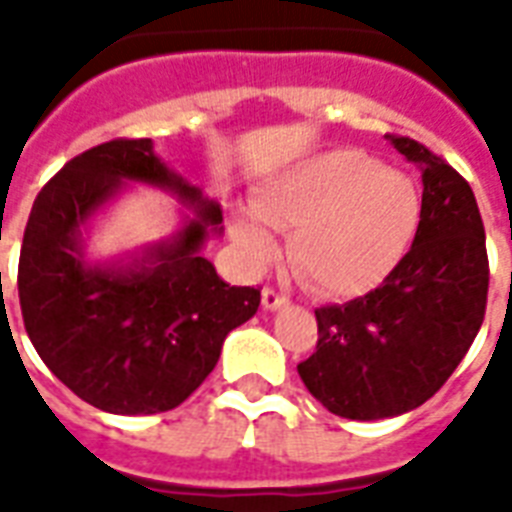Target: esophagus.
<instances>
[{
	"mask_svg": "<svg viewBox=\"0 0 512 512\" xmlns=\"http://www.w3.org/2000/svg\"><path fill=\"white\" fill-rule=\"evenodd\" d=\"M287 305V297L279 295L276 289L265 287L263 289V308L265 311H276V308H284Z\"/></svg>",
	"mask_w": 512,
	"mask_h": 512,
	"instance_id": "esophagus-1",
	"label": "esophagus"
}]
</instances>
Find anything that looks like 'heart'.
Masks as SVG:
<instances>
[{"mask_svg":"<svg viewBox=\"0 0 512 512\" xmlns=\"http://www.w3.org/2000/svg\"><path fill=\"white\" fill-rule=\"evenodd\" d=\"M420 217L412 180L380 170L361 151H327L273 177L252 209H236L231 236L244 263L263 271L279 255L271 233H292L289 257L327 295H358L388 276Z\"/></svg>","mask_w":512,"mask_h":512,"instance_id":"b5f03b06","label":"heart"}]
</instances>
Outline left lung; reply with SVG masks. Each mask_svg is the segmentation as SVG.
I'll use <instances>...</instances> for the list:
<instances>
[{"label": "left lung", "instance_id": "8db88e82", "mask_svg": "<svg viewBox=\"0 0 512 512\" xmlns=\"http://www.w3.org/2000/svg\"><path fill=\"white\" fill-rule=\"evenodd\" d=\"M388 140L422 172L412 249L369 295L316 308V353L297 364L311 396L345 420H385L425 404L486 313L489 257L473 188L417 140Z\"/></svg>", "mask_w": 512, "mask_h": 512}]
</instances>
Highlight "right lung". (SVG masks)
Listing matches in <instances>:
<instances>
[{"label": "right lung", "instance_id": "right-lung-1", "mask_svg": "<svg viewBox=\"0 0 512 512\" xmlns=\"http://www.w3.org/2000/svg\"><path fill=\"white\" fill-rule=\"evenodd\" d=\"M122 182L172 190L197 217L130 264H90L83 225ZM220 223V204L170 170L148 138L74 156L36 196L20 247V311L47 369L103 412L183 404L215 369L228 332L260 305V289L225 284L201 255Z\"/></svg>", "mask_w": 512, "mask_h": 512}]
</instances>
